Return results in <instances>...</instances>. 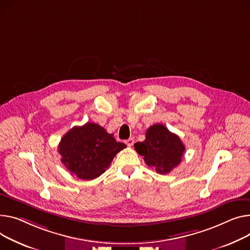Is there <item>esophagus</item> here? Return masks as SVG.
<instances>
[{"label": "esophagus", "instance_id": "esophagus-1", "mask_svg": "<svg viewBox=\"0 0 250 250\" xmlns=\"http://www.w3.org/2000/svg\"><path fill=\"white\" fill-rule=\"evenodd\" d=\"M134 143H135V140L132 139V138H130V139H128V140L125 141V144H126L127 146H131L132 145H134Z\"/></svg>", "mask_w": 250, "mask_h": 250}]
</instances>
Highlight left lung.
<instances>
[{
    "instance_id": "1",
    "label": "left lung",
    "mask_w": 250,
    "mask_h": 250,
    "mask_svg": "<svg viewBox=\"0 0 250 250\" xmlns=\"http://www.w3.org/2000/svg\"><path fill=\"white\" fill-rule=\"evenodd\" d=\"M136 151L144 156L148 167L159 174H168L181 163L185 146L180 138L161 124L149 126L146 140L135 144Z\"/></svg>"
}]
</instances>
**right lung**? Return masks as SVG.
I'll return each mask as SVG.
<instances>
[{
    "label": "right lung",
    "mask_w": 250,
    "mask_h": 250,
    "mask_svg": "<svg viewBox=\"0 0 250 250\" xmlns=\"http://www.w3.org/2000/svg\"><path fill=\"white\" fill-rule=\"evenodd\" d=\"M126 147L99 125L86 123L74 126L61 139L58 153L61 162L72 175L81 180H93L109 167L115 155Z\"/></svg>",
    "instance_id": "1"
}]
</instances>
